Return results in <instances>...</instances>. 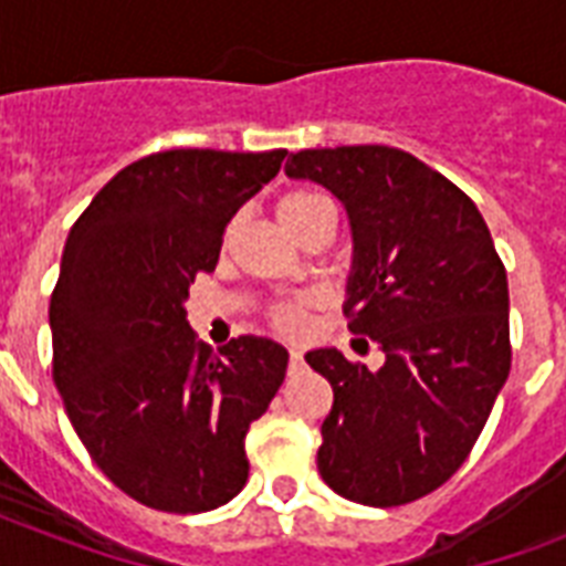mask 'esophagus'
I'll use <instances>...</instances> for the list:
<instances>
[{"instance_id":"esophagus-1","label":"esophagus","mask_w":566,"mask_h":566,"mask_svg":"<svg viewBox=\"0 0 566 566\" xmlns=\"http://www.w3.org/2000/svg\"><path fill=\"white\" fill-rule=\"evenodd\" d=\"M287 364H291V373L300 370V367H302V353H300V349H291V358H287Z\"/></svg>"}]
</instances>
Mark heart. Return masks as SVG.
I'll list each match as a JSON object with an SVG mask.
<instances>
[{
  "instance_id": "b5f03b06",
  "label": "heart",
  "mask_w": 566,
  "mask_h": 566,
  "mask_svg": "<svg viewBox=\"0 0 566 566\" xmlns=\"http://www.w3.org/2000/svg\"><path fill=\"white\" fill-rule=\"evenodd\" d=\"M279 220L293 238L300 240L311 226L317 222H332L337 226V202L335 196L323 188H314V185H296V188L284 190L279 196ZM314 305L311 296H302V300L282 302V305H273L266 311V323L282 332V335H300L305 328V319H308V308Z\"/></svg>"
}]
</instances>
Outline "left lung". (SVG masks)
Returning a JSON list of instances; mask_svg holds the SVG:
<instances>
[{
  "label": "left lung",
  "instance_id": "8db88e82",
  "mask_svg": "<svg viewBox=\"0 0 566 566\" xmlns=\"http://www.w3.org/2000/svg\"><path fill=\"white\" fill-rule=\"evenodd\" d=\"M287 176L346 205L355 261L344 314L381 370L314 349L335 390L317 467L344 500L394 509L467 461L511 370L509 279L464 190L394 146L302 149Z\"/></svg>",
  "mask_w": 566,
  "mask_h": 566
}]
</instances>
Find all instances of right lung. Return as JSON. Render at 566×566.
<instances>
[{"label":"right lung","instance_id":"1","mask_svg":"<svg viewBox=\"0 0 566 566\" xmlns=\"http://www.w3.org/2000/svg\"><path fill=\"white\" fill-rule=\"evenodd\" d=\"M284 155H146L93 196L66 238L49 305L52 378L96 467L146 509L202 514L249 479L247 431L279 394L287 349L247 335L213 353L185 300Z\"/></svg>","mask_w":566,"mask_h":566}]
</instances>
